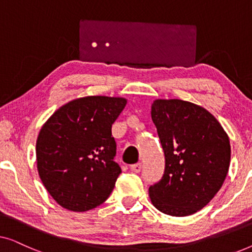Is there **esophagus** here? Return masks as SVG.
Returning a JSON list of instances; mask_svg holds the SVG:
<instances>
[{"mask_svg": "<svg viewBox=\"0 0 252 252\" xmlns=\"http://www.w3.org/2000/svg\"><path fill=\"white\" fill-rule=\"evenodd\" d=\"M130 170H132L133 172H135V173H139V172L142 170V164H141V163L133 164L132 166H130Z\"/></svg>", "mask_w": 252, "mask_h": 252, "instance_id": "obj_1", "label": "esophagus"}]
</instances>
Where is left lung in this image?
Listing matches in <instances>:
<instances>
[{"mask_svg": "<svg viewBox=\"0 0 252 252\" xmlns=\"http://www.w3.org/2000/svg\"><path fill=\"white\" fill-rule=\"evenodd\" d=\"M151 119L165 155L163 177L149 187L151 203L165 215H194L228 173V135L208 110L182 99L154 101Z\"/></svg>", "mask_w": 252, "mask_h": 252, "instance_id": "1", "label": "left lung"}]
</instances>
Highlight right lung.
Listing matches in <instances>:
<instances>
[{"instance_id":"right-lung-1","label":"right lung","mask_w":252,"mask_h":252,"mask_svg":"<svg viewBox=\"0 0 252 252\" xmlns=\"http://www.w3.org/2000/svg\"><path fill=\"white\" fill-rule=\"evenodd\" d=\"M123 97L87 96L61 106L41 128L36 163L41 181L64 209L88 211L106 201L122 168L111 127Z\"/></svg>"}]
</instances>
